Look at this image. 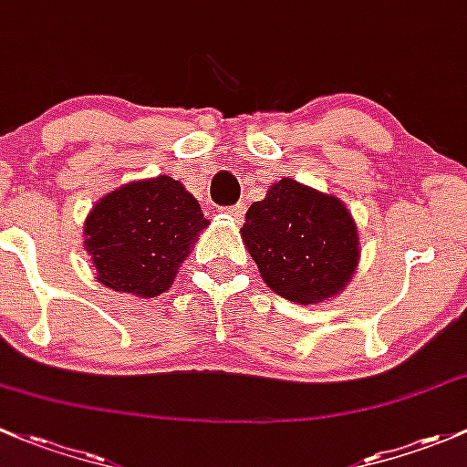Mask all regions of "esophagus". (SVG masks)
<instances>
[{
    "label": "esophagus",
    "instance_id": "34e87169",
    "mask_svg": "<svg viewBox=\"0 0 467 467\" xmlns=\"http://www.w3.org/2000/svg\"><path fill=\"white\" fill-rule=\"evenodd\" d=\"M223 211L229 215V218L235 220V223H240V220L244 218V211H247V206H244V204H234V206H227V209H223Z\"/></svg>",
    "mask_w": 467,
    "mask_h": 467
}]
</instances>
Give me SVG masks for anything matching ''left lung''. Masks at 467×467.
I'll return each mask as SVG.
<instances>
[{"label":"left lung","mask_w":467,"mask_h":467,"mask_svg":"<svg viewBox=\"0 0 467 467\" xmlns=\"http://www.w3.org/2000/svg\"><path fill=\"white\" fill-rule=\"evenodd\" d=\"M243 243L269 290L295 304H321L348 285L359 235L344 202L283 177L247 211Z\"/></svg>","instance_id":"obj_1"}]
</instances>
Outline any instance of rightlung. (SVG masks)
Wrapping results in <instances>:
<instances>
[{
    "label": "right lung",
    "instance_id": "obj_1",
    "mask_svg": "<svg viewBox=\"0 0 467 467\" xmlns=\"http://www.w3.org/2000/svg\"><path fill=\"white\" fill-rule=\"evenodd\" d=\"M206 227L198 200L182 182L160 175L100 198L83 234L100 285L152 299L172 285Z\"/></svg>",
    "mask_w": 467,
    "mask_h": 467
}]
</instances>
